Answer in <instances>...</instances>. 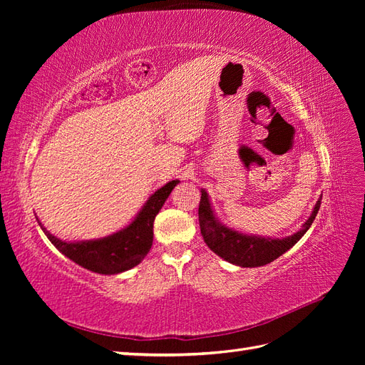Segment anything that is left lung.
Masks as SVG:
<instances>
[{
	"mask_svg": "<svg viewBox=\"0 0 365 365\" xmlns=\"http://www.w3.org/2000/svg\"><path fill=\"white\" fill-rule=\"evenodd\" d=\"M319 205H322V197L317 201L312 215L303 224L302 230L283 239L248 236L222 225L213 213L205 190H201L200 213H197V216H200L201 235L210 250L216 252L219 257L233 264H239L242 268H256L271 263L280 257L283 252L292 248L303 237L309 227L312 225Z\"/></svg>",
	"mask_w": 365,
	"mask_h": 365,
	"instance_id": "left-lung-1",
	"label": "left lung"
}]
</instances>
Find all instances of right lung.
I'll return each instance as SVG.
<instances>
[{"instance_id":"obj_1","label":"right lung","mask_w":365,"mask_h":365,"mask_svg":"<svg viewBox=\"0 0 365 365\" xmlns=\"http://www.w3.org/2000/svg\"><path fill=\"white\" fill-rule=\"evenodd\" d=\"M178 182V180H173L163 185L161 189H158L149 197L148 202L140 210L137 217L126 228L103 239L63 242L50 235L41 225L39 220L38 222L51 244L63 256H67L77 264L93 272L118 274L137 267L146 257L153 240V220H155V216L158 215L165 200L169 197L173 187Z\"/></svg>"}]
</instances>
